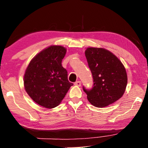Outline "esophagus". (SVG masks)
Returning a JSON list of instances; mask_svg holds the SVG:
<instances>
[{"label": "esophagus", "instance_id": "34e87169", "mask_svg": "<svg viewBox=\"0 0 148 148\" xmlns=\"http://www.w3.org/2000/svg\"><path fill=\"white\" fill-rule=\"evenodd\" d=\"M74 84L77 86H81V81H76L75 82Z\"/></svg>", "mask_w": 148, "mask_h": 148}]
</instances>
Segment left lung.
Listing matches in <instances>:
<instances>
[{
	"label": "left lung",
	"mask_w": 148,
	"mask_h": 148,
	"mask_svg": "<svg viewBox=\"0 0 148 148\" xmlns=\"http://www.w3.org/2000/svg\"><path fill=\"white\" fill-rule=\"evenodd\" d=\"M85 55L94 82L91 89L83 86L89 102L102 108L120 99L125 92L127 76L120 60L102 48H88Z\"/></svg>",
	"instance_id": "8db88e82"
}]
</instances>
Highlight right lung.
<instances>
[{"instance_id": "right-lung-1", "label": "right lung", "mask_w": 148, "mask_h": 148, "mask_svg": "<svg viewBox=\"0 0 148 148\" xmlns=\"http://www.w3.org/2000/svg\"><path fill=\"white\" fill-rule=\"evenodd\" d=\"M66 49L62 46H50L38 53L26 69L24 85L34 101L43 107L58 106L70 87L67 71L62 66Z\"/></svg>"}]
</instances>
